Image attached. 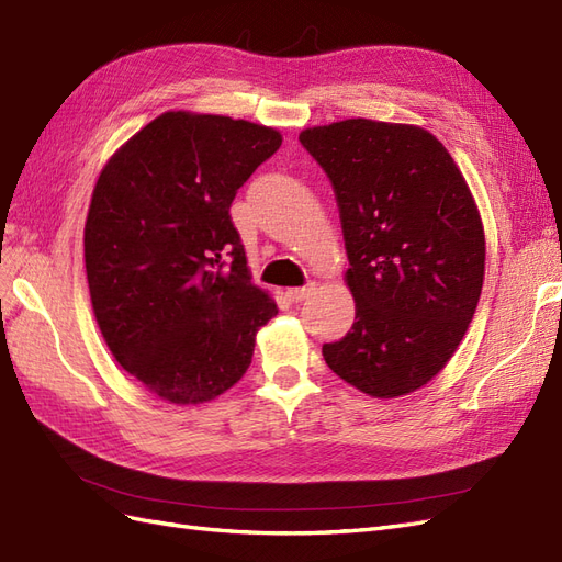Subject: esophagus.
I'll return each instance as SVG.
<instances>
[{"mask_svg":"<svg viewBox=\"0 0 562 562\" xmlns=\"http://www.w3.org/2000/svg\"><path fill=\"white\" fill-rule=\"evenodd\" d=\"M315 292V284H308V286H294V290H286V299L294 301V304H299V301H306L311 294Z\"/></svg>","mask_w":562,"mask_h":562,"instance_id":"esophagus-1","label":"esophagus"}]
</instances>
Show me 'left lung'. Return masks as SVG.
<instances>
[{
    "mask_svg": "<svg viewBox=\"0 0 562 562\" xmlns=\"http://www.w3.org/2000/svg\"><path fill=\"white\" fill-rule=\"evenodd\" d=\"M333 180L356 321L329 370L375 398L420 390L451 361L484 282V225L463 172L420 125L347 119L299 135Z\"/></svg>",
    "mask_w": 562,
    "mask_h": 562,
    "instance_id": "left-lung-1",
    "label": "left lung"
}]
</instances>
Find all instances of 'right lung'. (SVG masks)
<instances>
[{
    "mask_svg": "<svg viewBox=\"0 0 562 562\" xmlns=\"http://www.w3.org/2000/svg\"><path fill=\"white\" fill-rule=\"evenodd\" d=\"M280 144L276 127L166 111L99 172L85 221L94 318L113 358L168 404L225 394L278 315L251 282L229 204Z\"/></svg>",
    "mask_w": 562,
    "mask_h": 562,
    "instance_id": "1",
    "label": "right lung"
}]
</instances>
